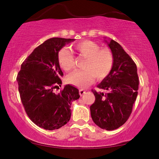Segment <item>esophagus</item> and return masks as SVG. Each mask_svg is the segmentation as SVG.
<instances>
[{"instance_id": "esophagus-1", "label": "esophagus", "mask_w": 159, "mask_h": 159, "mask_svg": "<svg viewBox=\"0 0 159 159\" xmlns=\"http://www.w3.org/2000/svg\"><path fill=\"white\" fill-rule=\"evenodd\" d=\"M85 93H86V91H85V90H83V89L79 90V94H80V96H82Z\"/></svg>"}]
</instances>
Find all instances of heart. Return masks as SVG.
I'll use <instances>...</instances> for the list:
<instances>
[{"instance_id":"heart-1","label":"heart","mask_w":159,"mask_h":159,"mask_svg":"<svg viewBox=\"0 0 159 159\" xmlns=\"http://www.w3.org/2000/svg\"><path fill=\"white\" fill-rule=\"evenodd\" d=\"M74 48L80 56L85 57L83 68L78 70L68 78L69 84L79 88H86L92 82L94 76L102 80L107 77L114 65V57L111 50L101 48L96 43L91 41H83L74 44ZM59 66L66 72L75 68V59L70 50L61 48L58 53Z\"/></svg>"}]
</instances>
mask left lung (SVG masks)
<instances>
[{
	"instance_id": "left-lung-1",
	"label": "left lung",
	"mask_w": 159,
	"mask_h": 159,
	"mask_svg": "<svg viewBox=\"0 0 159 159\" xmlns=\"http://www.w3.org/2000/svg\"><path fill=\"white\" fill-rule=\"evenodd\" d=\"M106 42L114 57V65L110 74L97 86L106 93L92 90L96 100L90 110L95 124L112 131L124 125L131 116L139 80L136 63L121 46L113 40Z\"/></svg>"
}]
</instances>
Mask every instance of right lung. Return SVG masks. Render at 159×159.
<instances>
[{"label": "right lung", "instance_id": "1", "mask_svg": "<svg viewBox=\"0 0 159 159\" xmlns=\"http://www.w3.org/2000/svg\"><path fill=\"white\" fill-rule=\"evenodd\" d=\"M73 41L63 38L47 40L25 58L18 73V91L25 112L35 125L46 130L58 129L67 124L72 101L80 97L79 90L69 84L55 93L63 75L58 51Z\"/></svg>", "mask_w": 159, "mask_h": 159}]
</instances>
